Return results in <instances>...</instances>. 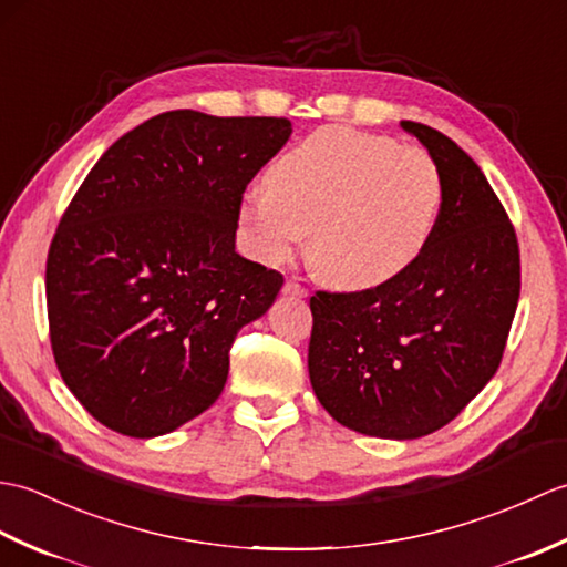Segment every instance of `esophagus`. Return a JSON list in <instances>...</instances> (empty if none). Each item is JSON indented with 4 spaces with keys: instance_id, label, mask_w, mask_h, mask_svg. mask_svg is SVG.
I'll use <instances>...</instances> for the list:
<instances>
[{
    "instance_id": "esophagus-1",
    "label": "esophagus",
    "mask_w": 567,
    "mask_h": 567,
    "mask_svg": "<svg viewBox=\"0 0 567 567\" xmlns=\"http://www.w3.org/2000/svg\"><path fill=\"white\" fill-rule=\"evenodd\" d=\"M282 295H287V297H307V287H302L299 282H285V287H282Z\"/></svg>"
}]
</instances>
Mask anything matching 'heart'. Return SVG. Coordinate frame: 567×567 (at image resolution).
Masks as SVG:
<instances>
[{
    "instance_id": "1",
    "label": "heart",
    "mask_w": 567,
    "mask_h": 567,
    "mask_svg": "<svg viewBox=\"0 0 567 567\" xmlns=\"http://www.w3.org/2000/svg\"><path fill=\"white\" fill-rule=\"evenodd\" d=\"M436 161L384 136L329 126L277 158L236 221L262 265L290 260L307 238L315 272L339 290H375L424 256L439 226Z\"/></svg>"
}]
</instances>
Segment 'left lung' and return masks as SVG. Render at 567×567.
Returning a JSON list of instances; mask_svg holds the SVG:
<instances>
[{
    "mask_svg": "<svg viewBox=\"0 0 567 567\" xmlns=\"http://www.w3.org/2000/svg\"><path fill=\"white\" fill-rule=\"evenodd\" d=\"M400 126L441 171L439 226L396 280L309 299V380L339 424L412 441L453 421L497 372L522 268L509 216L480 165L436 128Z\"/></svg>",
    "mask_w": 567,
    "mask_h": 567,
    "instance_id": "obj_1",
    "label": "left lung"
}]
</instances>
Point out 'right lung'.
<instances>
[{"label":"right lung","mask_w":567,"mask_h":567,"mask_svg":"<svg viewBox=\"0 0 567 567\" xmlns=\"http://www.w3.org/2000/svg\"><path fill=\"white\" fill-rule=\"evenodd\" d=\"M287 118L165 112L102 153L45 262L55 365L87 412L155 439L219 400L228 351L282 275L236 252L244 189Z\"/></svg>","instance_id":"1"}]
</instances>
